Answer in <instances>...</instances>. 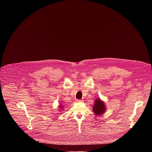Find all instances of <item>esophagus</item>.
<instances>
[{
	"mask_svg": "<svg viewBox=\"0 0 152 152\" xmlns=\"http://www.w3.org/2000/svg\"><path fill=\"white\" fill-rule=\"evenodd\" d=\"M76 101L77 102H82V100H80V99H76Z\"/></svg>",
	"mask_w": 152,
	"mask_h": 152,
	"instance_id": "34e87169",
	"label": "esophagus"
}]
</instances>
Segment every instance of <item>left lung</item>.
<instances>
[{"instance_id": "8db88e82", "label": "left lung", "mask_w": 152, "mask_h": 152, "mask_svg": "<svg viewBox=\"0 0 152 152\" xmlns=\"http://www.w3.org/2000/svg\"><path fill=\"white\" fill-rule=\"evenodd\" d=\"M105 106L103 102L100 99H97L95 101V103L93 107V111L96 115H101L105 111Z\"/></svg>"}]
</instances>
